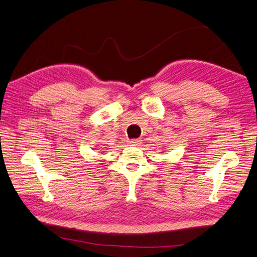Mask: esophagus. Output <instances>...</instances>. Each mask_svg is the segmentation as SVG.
Wrapping results in <instances>:
<instances>
[{"label": "esophagus", "instance_id": "obj_1", "mask_svg": "<svg viewBox=\"0 0 257 257\" xmlns=\"http://www.w3.org/2000/svg\"><path fill=\"white\" fill-rule=\"evenodd\" d=\"M139 139H131V140H129L128 142L130 143L131 146H137V145H139Z\"/></svg>", "mask_w": 257, "mask_h": 257}]
</instances>
